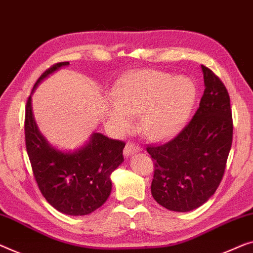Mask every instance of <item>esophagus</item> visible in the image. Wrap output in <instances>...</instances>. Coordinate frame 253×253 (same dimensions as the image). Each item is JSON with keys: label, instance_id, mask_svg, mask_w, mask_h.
I'll return each mask as SVG.
<instances>
[{"label": "esophagus", "instance_id": "esophagus-1", "mask_svg": "<svg viewBox=\"0 0 253 253\" xmlns=\"http://www.w3.org/2000/svg\"><path fill=\"white\" fill-rule=\"evenodd\" d=\"M139 151H141V146L138 144H134L133 142L128 141L125 149H124V154H125L126 157H128L130 156L131 153H136V152H139Z\"/></svg>", "mask_w": 253, "mask_h": 253}]
</instances>
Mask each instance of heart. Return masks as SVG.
I'll return each instance as SVG.
<instances>
[{
    "label": "heart",
    "instance_id": "1",
    "mask_svg": "<svg viewBox=\"0 0 253 253\" xmlns=\"http://www.w3.org/2000/svg\"><path fill=\"white\" fill-rule=\"evenodd\" d=\"M197 96V86L188 77L156 70L128 75L117 85L115 99L109 104V118L120 133L133 129L136 116L142 114L146 136L160 141L180 129Z\"/></svg>",
    "mask_w": 253,
    "mask_h": 253
}]
</instances>
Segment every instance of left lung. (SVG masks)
I'll return each instance as SVG.
<instances>
[{
    "mask_svg": "<svg viewBox=\"0 0 253 253\" xmlns=\"http://www.w3.org/2000/svg\"><path fill=\"white\" fill-rule=\"evenodd\" d=\"M201 68L206 88L194 116L170 141L146 146L154 166L152 197L178 212L197 209L212 197L232 148L228 92L212 70Z\"/></svg>",
    "mask_w": 253,
    "mask_h": 253,
    "instance_id": "8db88e82",
    "label": "left lung"
}]
</instances>
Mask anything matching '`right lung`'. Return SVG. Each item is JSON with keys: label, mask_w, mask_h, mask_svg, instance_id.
<instances>
[{"label": "right lung", "mask_w": 253, "mask_h": 253, "mask_svg": "<svg viewBox=\"0 0 253 253\" xmlns=\"http://www.w3.org/2000/svg\"><path fill=\"white\" fill-rule=\"evenodd\" d=\"M68 65L69 62H59L48 68L34 88L48 75ZM25 141L37 186L53 208L70 216H85L107 201L112 185L110 176L124 161L125 142L94 133L87 144L75 152L56 150L36 126L30 96L26 104Z\"/></svg>", "instance_id": "right-lung-1"}]
</instances>
